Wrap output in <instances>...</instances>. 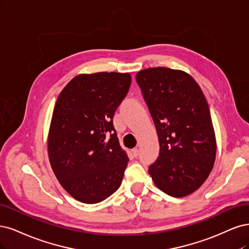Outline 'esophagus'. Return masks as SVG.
<instances>
[{
  "label": "esophagus",
  "instance_id": "obj_1",
  "mask_svg": "<svg viewBox=\"0 0 249 249\" xmlns=\"http://www.w3.org/2000/svg\"><path fill=\"white\" fill-rule=\"evenodd\" d=\"M132 155L134 156V157H138L139 156V154H140V150L138 149V148H134V149H132Z\"/></svg>",
  "mask_w": 249,
  "mask_h": 249
}]
</instances>
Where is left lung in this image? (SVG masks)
<instances>
[{"label": "left lung", "mask_w": 249, "mask_h": 249, "mask_svg": "<svg viewBox=\"0 0 249 249\" xmlns=\"http://www.w3.org/2000/svg\"><path fill=\"white\" fill-rule=\"evenodd\" d=\"M135 78L160 146L149 174L164 194L186 196L202 186L215 161V132L205 95L182 70L148 68L139 71Z\"/></svg>", "instance_id": "8db88e82"}]
</instances>
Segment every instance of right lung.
<instances>
[{
  "label": "right lung",
  "mask_w": 249,
  "mask_h": 249,
  "mask_svg": "<svg viewBox=\"0 0 249 249\" xmlns=\"http://www.w3.org/2000/svg\"><path fill=\"white\" fill-rule=\"evenodd\" d=\"M130 84L129 73L79 74L55 102L47 140L50 162L63 188L79 202L99 203L121 185L129 159L113 118Z\"/></svg>",
  "instance_id": "obj_1"
}]
</instances>
